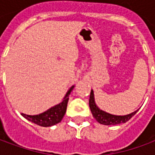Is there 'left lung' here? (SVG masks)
<instances>
[{
  "label": "left lung",
  "mask_w": 155,
  "mask_h": 155,
  "mask_svg": "<svg viewBox=\"0 0 155 155\" xmlns=\"http://www.w3.org/2000/svg\"><path fill=\"white\" fill-rule=\"evenodd\" d=\"M89 105L91 108L93 117L99 123L101 124H104V125H115V124L125 123L128 120H130L134 114H136L137 111L139 110H137L133 113L126 114V115H114V114H109L107 112L101 110L96 105L95 101H94V91L92 90L91 91V95H90V100H89Z\"/></svg>",
  "instance_id": "8db88e82"
}]
</instances>
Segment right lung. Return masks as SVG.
<instances>
[{"mask_svg":"<svg viewBox=\"0 0 155 155\" xmlns=\"http://www.w3.org/2000/svg\"><path fill=\"white\" fill-rule=\"evenodd\" d=\"M74 85L71 86V89L67 91L62 102L51 107L48 110L45 111L44 113L36 114V115H28V114L21 113V115L27 120L35 124H38L40 126L49 127L60 123L66 112L69 95L71 94L72 90L74 89Z\"/></svg>","mask_w":155,"mask_h":155,"instance_id":"1","label":"right lung"}]
</instances>
